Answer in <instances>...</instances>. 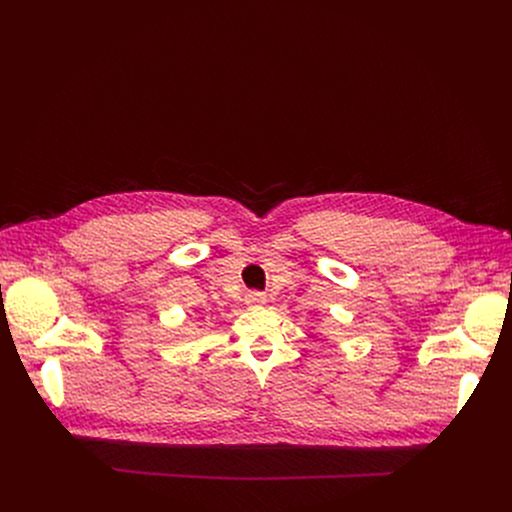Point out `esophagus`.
Wrapping results in <instances>:
<instances>
[{
  "label": "esophagus",
  "mask_w": 512,
  "mask_h": 512,
  "mask_svg": "<svg viewBox=\"0 0 512 512\" xmlns=\"http://www.w3.org/2000/svg\"><path fill=\"white\" fill-rule=\"evenodd\" d=\"M245 302L249 308H263L267 304V296L261 294V291H251V294L245 296Z\"/></svg>",
  "instance_id": "esophagus-1"
}]
</instances>
